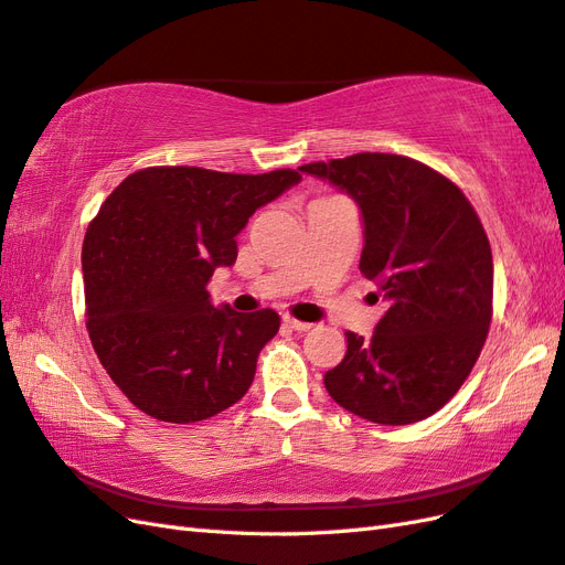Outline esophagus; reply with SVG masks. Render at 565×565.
<instances>
[{
    "label": "esophagus",
    "instance_id": "34e87169",
    "mask_svg": "<svg viewBox=\"0 0 565 565\" xmlns=\"http://www.w3.org/2000/svg\"><path fill=\"white\" fill-rule=\"evenodd\" d=\"M282 323L287 326V328H292V330H311L313 326L311 323H307V320H297V318H292V316H282Z\"/></svg>",
    "mask_w": 565,
    "mask_h": 565
}]
</instances>
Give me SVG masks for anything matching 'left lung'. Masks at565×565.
<instances>
[{
  "mask_svg": "<svg viewBox=\"0 0 565 565\" xmlns=\"http://www.w3.org/2000/svg\"><path fill=\"white\" fill-rule=\"evenodd\" d=\"M299 171L359 204V268L387 303L371 338L347 332L328 394L380 425L433 416L466 383L492 320V249L476 209L449 178L399 154L363 151Z\"/></svg>",
  "mask_w": 565,
  "mask_h": 565,
  "instance_id": "1",
  "label": "left lung"
}]
</instances>
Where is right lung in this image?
I'll return each instance as SVG.
<instances>
[{"instance_id":"right-lung-1","label":"right lung","mask_w":565,"mask_h":565,"mask_svg":"<svg viewBox=\"0 0 565 565\" xmlns=\"http://www.w3.org/2000/svg\"><path fill=\"white\" fill-rule=\"evenodd\" d=\"M301 180L151 166L106 196L83 242L85 316L109 377L147 416L196 423L247 394L276 338L273 309L213 307L206 282L233 266L256 209Z\"/></svg>"}]
</instances>
